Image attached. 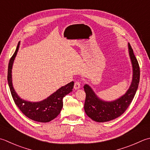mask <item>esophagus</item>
Instances as JSON below:
<instances>
[{"label": "esophagus", "instance_id": "34e87169", "mask_svg": "<svg viewBox=\"0 0 150 150\" xmlns=\"http://www.w3.org/2000/svg\"><path fill=\"white\" fill-rule=\"evenodd\" d=\"M81 88V83L79 81H75L74 84V88L75 90H78Z\"/></svg>", "mask_w": 150, "mask_h": 150}]
</instances>
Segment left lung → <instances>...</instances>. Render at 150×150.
I'll return each instance as SVG.
<instances>
[{"label":"left lung","instance_id":"8db88e82","mask_svg":"<svg viewBox=\"0 0 150 150\" xmlns=\"http://www.w3.org/2000/svg\"><path fill=\"white\" fill-rule=\"evenodd\" d=\"M128 48L133 67V79L129 88L124 95L114 101H105L98 98L89 85L84 86L86 93L84 108L87 116L93 121L105 122L118 118L124 114L133 101L139 84L140 67L129 43Z\"/></svg>","mask_w":150,"mask_h":150}]
</instances>
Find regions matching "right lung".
<instances>
[{
  "instance_id": "obj_1",
  "label": "right lung",
  "mask_w": 150,
  "mask_h": 150,
  "mask_svg": "<svg viewBox=\"0 0 150 150\" xmlns=\"http://www.w3.org/2000/svg\"><path fill=\"white\" fill-rule=\"evenodd\" d=\"M19 45L20 43L19 42L16 51L10 58L8 64V82L11 96L15 103L26 117L38 122H49L54 119L60 114L63 107L64 97L72 92L74 82L72 81L65 86H62L43 101L30 102L21 98L13 88L11 79V69Z\"/></svg>"
}]
</instances>
